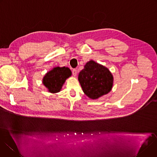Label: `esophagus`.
<instances>
[{
	"instance_id": "esophagus-1",
	"label": "esophagus",
	"mask_w": 157,
	"mask_h": 157,
	"mask_svg": "<svg viewBox=\"0 0 157 157\" xmlns=\"http://www.w3.org/2000/svg\"><path fill=\"white\" fill-rule=\"evenodd\" d=\"M72 73H73V75L74 76H76V75H77V70H76V69H74V70H73V71H72Z\"/></svg>"
}]
</instances>
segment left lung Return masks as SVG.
<instances>
[{
  "label": "left lung",
  "instance_id": "obj_1",
  "mask_svg": "<svg viewBox=\"0 0 157 157\" xmlns=\"http://www.w3.org/2000/svg\"><path fill=\"white\" fill-rule=\"evenodd\" d=\"M78 81L84 93L89 99L96 100L111 91L114 77L105 66L90 60L79 73Z\"/></svg>",
  "mask_w": 157,
  "mask_h": 157
}]
</instances>
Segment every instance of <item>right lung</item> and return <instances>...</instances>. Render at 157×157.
<instances>
[{
	"label": "right lung",
	"instance_id": "obj_1",
	"mask_svg": "<svg viewBox=\"0 0 157 157\" xmlns=\"http://www.w3.org/2000/svg\"><path fill=\"white\" fill-rule=\"evenodd\" d=\"M72 75L68 67L55 66L43 78L42 83L51 93H59L66 80Z\"/></svg>",
	"mask_w": 157,
	"mask_h": 157
}]
</instances>
